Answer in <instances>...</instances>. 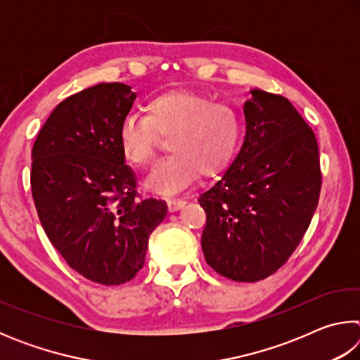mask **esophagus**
<instances>
[{
	"label": "esophagus",
	"mask_w": 360,
	"mask_h": 360,
	"mask_svg": "<svg viewBox=\"0 0 360 360\" xmlns=\"http://www.w3.org/2000/svg\"><path fill=\"white\" fill-rule=\"evenodd\" d=\"M168 210L169 212H174V211H179L181 208H184L186 202L184 200H168Z\"/></svg>",
	"instance_id": "34e87169"
}]
</instances>
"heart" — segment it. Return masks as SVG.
I'll list each match as a JSON object with an SVG mask.
<instances>
[{"label": "heart", "instance_id": "obj_1", "mask_svg": "<svg viewBox=\"0 0 360 360\" xmlns=\"http://www.w3.org/2000/svg\"><path fill=\"white\" fill-rule=\"evenodd\" d=\"M144 109L146 117L130 114L120 122L117 139L127 162L148 167L155 158L158 135H169L172 154L144 181L150 192H179L200 173L224 172L238 152L245 125L235 108L191 90H169L152 96Z\"/></svg>", "mask_w": 360, "mask_h": 360}]
</instances>
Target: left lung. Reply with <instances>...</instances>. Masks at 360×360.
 Instances as JSON below:
<instances>
[{"label": "left lung", "mask_w": 360, "mask_h": 360, "mask_svg": "<svg viewBox=\"0 0 360 360\" xmlns=\"http://www.w3.org/2000/svg\"><path fill=\"white\" fill-rule=\"evenodd\" d=\"M241 149L198 197L202 249L211 268L254 283L285 264L318 208L319 149L313 130L281 95L251 90Z\"/></svg>", "instance_id": "1"}]
</instances>
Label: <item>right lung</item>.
Here are the masks:
<instances>
[{
  "label": "right lung",
  "instance_id": "obj_1",
  "mask_svg": "<svg viewBox=\"0 0 360 360\" xmlns=\"http://www.w3.org/2000/svg\"><path fill=\"white\" fill-rule=\"evenodd\" d=\"M136 94L101 82L63 100L32 150V192L47 238L90 281L117 285L144 265L163 200L138 198L117 131Z\"/></svg>",
  "mask_w": 360,
  "mask_h": 360
}]
</instances>
